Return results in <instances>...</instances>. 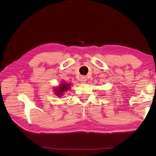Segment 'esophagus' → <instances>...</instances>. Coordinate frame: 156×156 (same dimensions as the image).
Segmentation results:
<instances>
[{"label":"esophagus","instance_id":"obj_1","mask_svg":"<svg viewBox=\"0 0 156 156\" xmlns=\"http://www.w3.org/2000/svg\"><path fill=\"white\" fill-rule=\"evenodd\" d=\"M86 81H87V78L85 76H82L80 78V82L81 83H85Z\"/></svg>","mask_w":156,"mask_h":156}]
</instances>
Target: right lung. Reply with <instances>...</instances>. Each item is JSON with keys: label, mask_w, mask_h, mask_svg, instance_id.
<instances>
[{"label": "right lung", "mask_w": 156, "mask_h": 156, "mask_svg": "<svg viewBox=\"0 0 156 156\" xmlns=\"http://www.w3.org/2000/svg\"><path fill=\"white\" fill-rule=\"evenodd\" d=\"M69 86H71L70 84L67 83H62L61 85L59 86V87L55 88V94L58 96V97H61L64 94L66 91L69 90L70 87Z\"/></svg>", "instance_id": "add662e5"}]
</instances>
